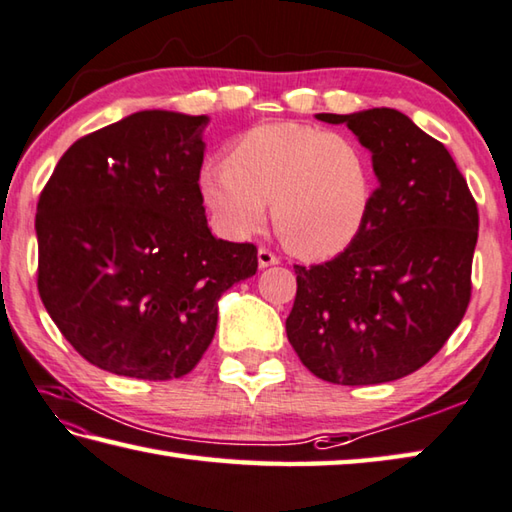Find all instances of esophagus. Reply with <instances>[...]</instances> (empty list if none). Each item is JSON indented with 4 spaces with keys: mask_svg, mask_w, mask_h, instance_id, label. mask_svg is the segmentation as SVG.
<instances>
[{
    "mask_svg": "<svg viewBox=\"0 0 512 512\" xmlns=\"http://www.w3.org/2000/svg\"><path fill=\"white\" fill-rule=\"evenodd\" d=\"M257 264H259V268L275 266V264H280V257H277L275 253H271V250H268V248H259L257 250Z\"/></svg>",
    "mask_w": 512,
    "mask_h": 512,
    "instance_id": "esophagus-1",
    "label": "esophagus"
}]
</instances>
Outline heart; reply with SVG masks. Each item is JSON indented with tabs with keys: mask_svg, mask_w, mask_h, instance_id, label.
Instances as JSON below:
<instances>
[{
	"mask_svg": "<svg viewBox=\"0 0 512 512\" xmlns=\"http://www.w3.org/2000/svg\"><path fill=\"white\" fill-rule=\"evenodd\" d=\"M374 165L351 136L280 120L246 129L228 145L226 163H206L199 194L228 239L266 226L268 201L286 246L306 259L347 250L374 206Z\"/></svg>",
	"mask_w": 512,
	"mask_h": 512,
	"instance_id": "obj_1",
	"label": "heart"
}]
</instances>
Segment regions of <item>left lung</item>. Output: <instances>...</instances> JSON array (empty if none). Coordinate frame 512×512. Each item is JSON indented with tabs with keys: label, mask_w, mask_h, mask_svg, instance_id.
Wrapping results in <instances>:
<instances>
[{
	"label": "left lung",
	"mask_w": 512,
	"mask_h": 512,
	"mask_svg": "<svg viewBox=\"0 0 512 512\" xmlns=\"http://www.w3.org/2000/svg\"><path fill=\"white\" fill-rule=\"evenodd\" d=\"M315 118L356 134L371 152L378 188L345 253L295 266L286 336L302 365L327 383H389L432 360L466 315L477 203L443 143L401 111Z\"/></svg>",
	"instance_id": "8db88e82"
}]
</instances>
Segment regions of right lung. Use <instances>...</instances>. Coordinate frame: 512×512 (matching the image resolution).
Segmentation results:
<instances>
[{
  "label": "right lung",
  "instance_id": "right-lung-1",
  "mask_svg": "<svg viewBox=\"0 0 512 512\" xmlns=\"http://www.w3.org/2000/svg\"><path fill=\"white\" fill-rule=\"evenodd\" d=\"M208 116L147 109L82 136L37 201V291L82 358L170 380L194 369L217 302L257 248L212 237L199 194Z\"/></svg>",
  "mask_w": 512,
  "mask_h": 512
}]
</instances>
